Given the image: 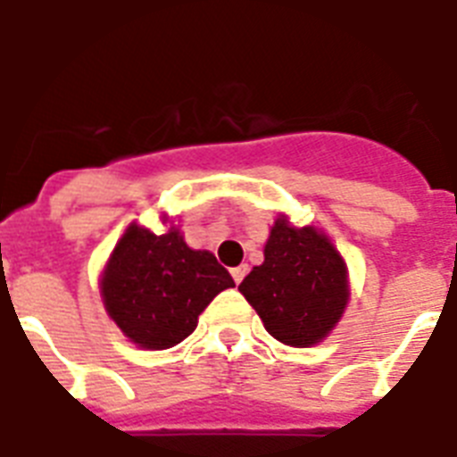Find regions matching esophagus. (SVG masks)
Listing matches in <instances>:
<instances>
[{
	"instance_id": "obj_1",
	"label": "esophagus",
	"mask_w": 457,
	"mask_h": 457,
	"mask_svg": "<svg viewBox=\"0 0 457 457\" xmlns=\"http://www.w3.org/2000/svg\"><path fill=\"white\" fill-rule=\"evenodd\" d=\"M246 270H249V265H239V268H232V278H235L237 285L242 282L244 275H246Z\"/></svg>"
}]
</instances>
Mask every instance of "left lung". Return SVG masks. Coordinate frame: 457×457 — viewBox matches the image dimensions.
Segmentation results:
<instances>
[{"instance_id": "1", "label": "left lung", "mask_w": 457, "mask_h": 457, "mask_svg": "<svg viewBox=\"0 0 457 457\" xmlns=\"http://www.w3.org/2000/svg\"><path fill=\"white\" fill-rule=\"evenodd\" d=\"M263 265L244 278L239 292L287 346L305 348L332 332L348 303V270L325 232L294 228L279 215L263 249Z\"/></svg>"}]
</instances>
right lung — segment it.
<instances>
[{
  "label": "right lung",
  "instance_id": "right-lung-1",
  "mask_svg": "<svg viewBox=\"0 0 457 457\" xmlns=\"http://www.w3.org/2000/svg\"><path fill=\"white\" fill-rule=\"evenodd\" d=\"M104 308L132 344L163 351L196 329L211 301L235 279L211 251L189 249L178 228L156 235L132 222L102 275Z\"/></svg>",
  "mask_w": 457,
  "mask_h": 457
}]
</instances>
